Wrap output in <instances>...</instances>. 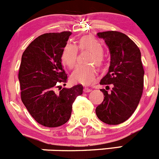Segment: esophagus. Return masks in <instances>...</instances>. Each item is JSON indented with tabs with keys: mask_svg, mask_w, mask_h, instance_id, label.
<instances>
[{
	"mask_svg": "<svg viewBox=\"0 0 159 159\" xmlns=\"http://www.w3.org/2000/svg\"><path fill=\"white\" fill-rule=\"evenodd\" d=\"M91 89H90V88H87V87H85V88L84 89V91L85 92V93H88V92H90L91 91Z\"/></svg>",
	"mask_w": 159,
	"mask_h": 159,
	"instance_id": "obj_1",
	"label": "esophagus"
}]
</instances>
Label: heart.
Here are the masks:
<instances>
[{
  "label": "heart",
  "mask_w": 159,
  "mask_h": 159,
  "mask_svg": "<svg viewBox=\"0 0 159 159\" xmlns=\"http://www.w3.org/2000/svg\"><path fill=\"white\" fill-rule=\"evenodd\" d=\"M78 49L80 51H88L91 52V55L87 60L89 64H95L98 66L103 65L104 56L102 44L94 37L87 35L79 39L77 47L70 43L65 45L61 54V62L64 66L69 68H72L75 66ZM96 76L97 69L93 66H79L72 71L71 74V80L83 85H90L94 80Z\"/></svg>",
  "instance_id": "b5f03b06"
}]
</instances>
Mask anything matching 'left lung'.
Instances as JSON below:
<instances>
[{
    "label": "left lung",
    "mask_w": 159,
    "mask_h": 159,
    "mask_svg": "<svg viewBox=\"0 0 159 159\" xmlns=\"http://www.w3.org/2000/svg\"><path fill=\"white\" fill-rule=\"evenodd\" d=\"M111 54L108 73L100 84H112L111 92L101 89L104 101L96 108L98 119L106 124L118 125L135 111L143 90V71L140 49L126 34L118 31L98 33Z\"/></svg>",
    "instance_id": "8db88e82"
}]
</instances>
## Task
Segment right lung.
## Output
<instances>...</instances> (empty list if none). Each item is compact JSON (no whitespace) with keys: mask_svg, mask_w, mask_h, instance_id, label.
Segmentation results:
<instances>
[{"mask_svg":"<svg viewBox=\"0 0 159 159\" xmlns=\"http://www.w3.org/2000/svg\"><path fill=\"white\" fill-rule=\"evenodd\" d=\"M72 33H44L32 41L22 56L19 72L21 99L32 117L47 127H58L69 121L72 106L83 93L82 85L62 88L67 74L61 54ZM66 85V84H65ZM60 87L59 94L55 88Z\"/></svg>","mask_w":159,"mask_h":159,"instance_id":"1","label":"right lung"}]
</instances>
